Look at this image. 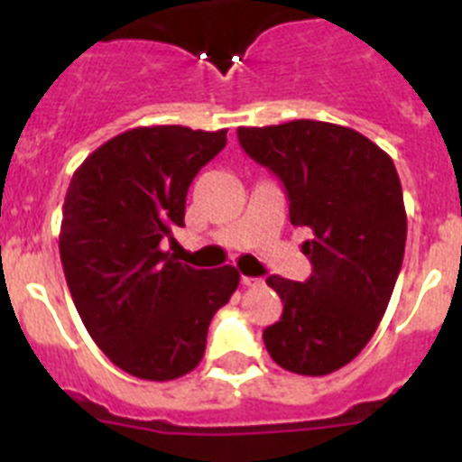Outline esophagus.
<instances>
[{"label": "esophagus", "instance_id": "1", "mask_svg": "<svg viewBox=\"0 0 462 462\" xmlns=\"http://www.w3.org/2000/svg\"><path fill=\"white\" fill-rule=\"evenodd\" d=\"M243 287H261V284H263V280H261V277H245L243 275Z\"/></svg>", "mask_w": 462, "mask_h": 462}]
</instances>
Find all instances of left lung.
Wrapping results in <instances>:
<instances>
[{
	"label": "left lung",
	"instance_id": "left-lung-1",
	"mask_svg": "<svg viewBox=\"0 0 462 462\" xmlns=\"http://www.w3.org/2000/svg\"><path fill=\"white\" fill-rule=\"evenodd\" d=\"M243 150L277 175L289 219L308 226V282L268 277L284 312L263 330L273 361L321 377L361 354L374 336L398 280L407 212L393 159L349 126L293 120L240 126Z\"/></svg>",
	"mask_w": 462,
	"mask_h": 462
}]
</instances>
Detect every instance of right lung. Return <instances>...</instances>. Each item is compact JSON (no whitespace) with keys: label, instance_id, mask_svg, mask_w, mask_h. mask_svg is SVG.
<instances>
[{"label":"right lung","instance_id":"1","mask_svg":"<svg viewBox=\"0 0 462 462\" xmlns=\"http://www.w3.org/2000/svg\"><path fill=\"white\" fill-rule=\"evenodd\" d=\"M226 145V129L136 126L76 169L60 228V259L85 328L117 368L150 382L201 363L208 326L238 289L234 266L191 268L164 250L185 226L194 175Z\"/></svg>","mask_w":462,"mask_h":462}]
</instances>
